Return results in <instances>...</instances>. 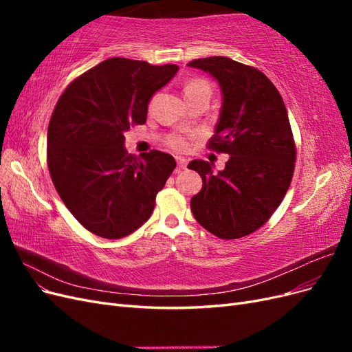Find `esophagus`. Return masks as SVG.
I'll return each mask as SVG.
<instances>
[{
	"label": "esophagus",
	"mask_w": 352,
	"mask_h": 352,
	"mask_svg": "<svg viewBox=\"0 0 352 352\" xmlns=\"http://www.w3.org/2000/svg\"><path fill=\"white\" fill-rule=\"evenodd\" d=\"M176 163H177V168H179V170L186 168V164H188L186 160H185V158H180V157L176 158Z\"/></svg>",
	"instance_id": "34e87169"
}]
</instances>
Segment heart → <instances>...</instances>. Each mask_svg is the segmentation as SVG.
Masks as SVG:
<instances>
[{"label":"heart","instance_id":"b5f03b06","mask_svg":"<svg viewBox=\"0 0 352 352\" xmlns=\"http://www.w3.org/2000/svg\"><path fill=\"white\" fill-rule=\"evenodd\" d=\"M185 98L188 97H195V95L199 94H206L210 95V83L204 79H190L186 85H185ZM166 145L170 148V150L182 153L186 151L189 142L188 138L182 133H173L170 135L166 140Z\"/></svg>","mask_w":352,"mask_h":352}]
</instances>
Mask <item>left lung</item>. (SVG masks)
<instances>
[{
  "label": "left lung",
  "mask_w": 352,
  "mask_h": 352,
  "mask_svg": "<svg viewBox=\"0 0 352 352\" xmlns=\"http://www.w3.org/2000/svg\"><path fill=\"white\" fill-rule=\"evenodd\" d=\"M188 66L208 72L220 85V119L207 148L230 155L219 173L202 160L188 164L202 179L190 210L220 239L247 236L272 217L294 176L296 148L285 102L263 72L229 57Z\"/></svg>",
  "instance_id": "8db88e82"
}]
</instances>
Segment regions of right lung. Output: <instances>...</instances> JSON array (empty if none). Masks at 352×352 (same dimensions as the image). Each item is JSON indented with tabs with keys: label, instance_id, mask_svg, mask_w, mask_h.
<instances>
[{
	"label": "right lung",
	"instance_id": "1",
	"mask_svg": "<svg viewBox=\"0 0 352 352\" xmlns=\"http://www.w3.org/2000/svg\"><path fill=\"white\" fill-rule=\"evenodd\" d=\"M177 70L113 57L82 73L58 98L47 135L50 176L94 235L120 239L150 219L176 162L157 150L129 155L124 132L145 123L154 92Z\"/></svg>",
	"mask_w": 352,
	"mask_h": 352
}]
</instances>
